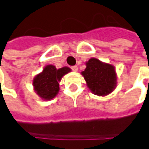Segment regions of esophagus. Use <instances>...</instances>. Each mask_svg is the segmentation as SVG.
Wrapping results in <instances>:
<instances>
[{
    "instance_id": "obj_1",
    "label": "esophagus",
    "mask_w": 149,
    "mask_h": 149,
    "mask_svg": "<svg viewBox=\"0 0 149 149\" xmlns=\"http://www.w3.org/2000/svg\"><path fill=\"white\" fill-rule=\"evenodd\" d=\"M71 69H72L73 72H77V71L78 70V68H77V66H72V67H71Z\"/></svg>"
}]
</instances>
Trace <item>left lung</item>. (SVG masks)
Returning <instances> with one entry per match:
<instances>
[{"instance_id": "obj_1", "label": "left lung", "mask_w": 149, "mask_h": 149, "mask_svg": "<svg viewBox=\"0 0 149 149\" xmlns=\"http://www.w3.org/2000/svg\"><path fill=\"white\" fill-rule=\"evenodd\" d=\"M87 87L95 95L105 96L112 93L116 86V74L112 65L102 63L96 58L87 62V68L81 72Z\"/></svg>"}]
</instances>
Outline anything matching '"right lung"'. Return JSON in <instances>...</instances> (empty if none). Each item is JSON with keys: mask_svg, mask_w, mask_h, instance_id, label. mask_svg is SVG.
<instances>
[{"mask_svg": "<svg viewBox=\"0 0 149 149\" xmlns=\"http://www.w3.org/2000/svg\"><path fill=\"white\" fill-rule=\"evenodd\" d=\"M70 71L69 68L56 69L52 65L47 66L42 73L37 75L33 80V86L36 93L43 99L50 100L53 98L59 91L58 81Z\"/></svg>", "mask_w": 149, "mask_h": 149, "instance_id": "1", "label": "right lung"}]
</instances>
